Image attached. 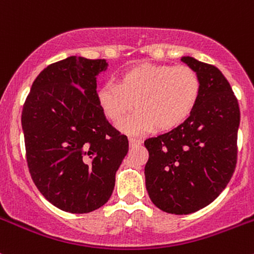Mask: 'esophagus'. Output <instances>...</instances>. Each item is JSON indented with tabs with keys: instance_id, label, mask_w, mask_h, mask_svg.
Segmentation results:
<instances>
[{
	"instance_id": "34e87169",
	"label": "esophagus",
	"mask_w": 254,
	"mask_h": 254,
	"mask_svg": "<svg viewBox=\"0 0 254 254\" xmlns=\"http://www.w3.org/2000/svg\"><path fill=\"white\" fill-rule=\"evenodd\" d=\"M141 140L136 139V137H130L129 139V143L130 146H137V145H141Z\"/></svg>"
}]
</instances>
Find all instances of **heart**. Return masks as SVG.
<instances>
[{
  "instance_id": "obj_1",
  "label": "heart",
  "mask_w": 254,
  "mask_h": 254,
  "mask_svg": "<svg viewBox=\"0 0 254 254\" xmlns=\"http://www.w3.org/2000/svg\"><path fill=\"white\" fill-rule=\"evenodd\" d=\"M200 89V78L189 66L142 64L120 73L118 86H102L97 101L114 123L124 119L136 106L139 111L120 123L119 127L139 135L155 127L171 130L181 125L195 108Z\"/></svg>"
}]
</instances>
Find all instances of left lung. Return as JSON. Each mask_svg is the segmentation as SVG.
<instances>
[{
	"label": "left lung",
	"mask_w": 254,
	"mask_h": 254,
	"mask_svg": "<svg viewBox=\"0 0 254 254\" xmlns=\"http://www.w3.org/2000/svg\"><path fill=\"white\" fill-rule=\"evenodd\" d=\"M181 60L198 73L200 96L181 125L145 140V178L158 209L187 215L212 203L234 175L240 107L219 68L190 56Z\"/></svg>",
	"instance_id": "1"
}]
</instances>
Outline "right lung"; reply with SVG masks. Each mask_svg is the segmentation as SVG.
<instances>
[{"label": "right lung", "instance_id": "obj_1", "mask_svg": "<svg viewBox=\"0 0 254 254\" xmlns=\"http://www.w3.org/2000/svg\"><path fill=\"white\" fill-rule=\"evenodd\" d=\"M104 59L70 56L34 79L22 112L25 157L33 182L64 211L87 214L103 206L129 150L125 135L97 101Z\"/></svg>", "mask_w": 254, "mask_h": 254}]
</instances>
